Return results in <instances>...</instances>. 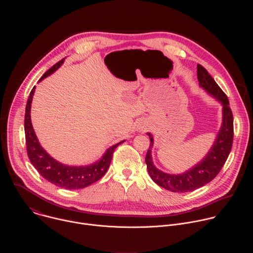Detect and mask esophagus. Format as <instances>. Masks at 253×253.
<instances>
[{
    "label": "esophagus",
    "mask_w": 253,
    "mask_h": 253,
    "mask_svg": "<svg viewBox=\"0 0 253 253\" xmlns=\"http://www.w3.org/2000/svg\"><path fill=\"white\" fill-rule=\"evenodd\" d=\"M148 128H149V124L147 122H145V121L140 122L138 124V126H137V129H138L139 132H145Z\"/></svg>",
    "instance_id": "obj_1"
}]
</instances>
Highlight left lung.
I'll return each mask as SVG.
<instances>
[{
  "label": "left lung",
  "mask_w": 253,
  "mask_h": 253,
  "mask_svg": "<svg viewBox=\"0 0 253 253\" xmlns=\"http://www.w3.org/2000/svg\"><path fill=\"white\" fill-rule=\"evenodd\" d=\"M197 79L199 86L222 105V123L207 154L197 164L181 174L163 172L153 163L152 147L154 139L151 133H147L151 142L145 157L148 173L157 185L172 192H189L209 183L223 167L232 147L233 116L227 96L216 84L206 69L199 64L197 65Z\"/></svg>",
  "instance_id": "8db88e82"
}]
</instances>
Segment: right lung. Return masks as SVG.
Instances as JSON below:
<instances>
[{
    "label": "right lung",
    "mask_w": 253,
    "mask_h": 253,
    "mask_svg": "<svg viewBox=\"0 0 253 253\" xmlns=\"http://www.w3.org/2000/svg\"><path fill=\"white\" fill-rule=\"evenodd\" d=\"M63 63L64 59L55 64L41 77L39 82L53 74ZM35 89L36 87H34L30 93L25 113V136L27 153L33 166L49 182L65 189H81L98 181L100 178L105 175L108 168H109L113 152L117 146L122 144L125 140H122L108 148L102 157L94 163L83 166H72L59 162L41 146L32 125L31 104Z\"/></svg>",
    "instance_id": "add662e5"
}]
</instances>
